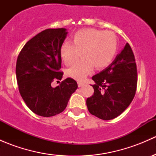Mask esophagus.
<instances>
[{
	"mask_svg": "<svg viewBox=\"0 0 156 156\" xmlns=\"http://www.w3.org/2000/svg\"><path fill=\"white\" fill-rule=\"evenodd\" d=\"M83 85H84V82H81V81H78V87H82Z\"/></svg>",
	"mask_w": 156,
	"mask_h": 156,
	"instance_id": "1",
	"label": "esophagus"
}]
</instances>
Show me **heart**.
<instances>
[{"label":"heart","mask_w":156,"mask_h":156,"mask_svg":"<svg viewBox=\"0 0 156 156\" xmlns=\"http://www.w3.org/2000/svg\"><path fill=\"white\" fill-rule=\"evenodd\" d=\"M118 50V40L112 31L95 29H85L77 31L72 37V44L64 42L59 53L66 66H72L79 58L82 52L84 59L67 71V75L78 81H82L96 69L108 66L114 59Z\"/></svg>","instance_id":"heart-1"}]
</instances>
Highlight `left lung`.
<instances>
[{
	"mask_svg": "<svg viewBox=\"0 0 156 156\" xmlns=\"http://www.w3.org/2000/svg\"><path fill=\"white\" fill-rule=\"evenodd\" d=\"M137 71L134 55L129 44L115 60L92 77L94 95L87 99L88 111L103 120L120 115L133 100L136 90Z\"/></svg>",
	"mask_w": 156,
	"mask_h": 156,
	"instance_id": "1",
	"label": "left lung"
}]
</instances>
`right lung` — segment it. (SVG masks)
I'll return each instance as SVG.
<instances>
[{"mask_svg": "<svg viewBox=\"0 0 156 156\" xmlns=\"http://www.w3.org/2000/svg\"><path fill=\"white\" fill-rule=\"evenodd\" d=\"M67 33L63 28L42 31L25 44L17 58L16 75L20 95L28 107L40 116L51 117L63 112L78 88L70 78L57 87L51 86L63 75L59 71V50Z\"/></svg>", "mask_w": 156, "mask_h": 156, "instance_id": "add662e5", "label": "right lung"}]
</instances>
